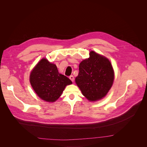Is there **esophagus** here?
I'll return each instance as SVG.
<instances>
[{
    "instance_id": "obj_1",
    "label": "esophagus",
    "mask_w": 147,
    "mask_h": 147,
    "mask_svg": "<svg viewBox=\"0 0 147 147\" xmlns=\"http://www.w3.org/2000/svg\"><path fill=\"white\" fill-rule=\"evenodd\" d=\"M69 78H70V79L71 80V81L72 82H73L74 81V76H70V77H69Z\"/></svg>"
}]
</instances>
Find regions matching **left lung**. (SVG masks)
<instances>
[{"instance_id": "8db88e82", "label": "left lung", "mask_w": 147, "mask_h": 147, "mask_svg": "<svg viewBox=\"0 0 147 147\" xmlns=\"http://www.w3.org/2000/svg\"><path fill=\"white\" fill-rule=\"evenodd\" d=\"M113 80L114 71L109 60L91 51L90 57L80 63L76 82L84 96L95 101L107 95Z\"/></svg>"}]
</instances>
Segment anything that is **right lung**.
<instances>
[{"instance_id": "right-lung-1", "label": "right lung", "mask_w": 147, "mask_h": 147, "mask_svg": "<svg viewBox=\"0 0 147 147\" xmlns=\"http://www.w3.org/2000/svg\"><path fill=\"white\" fill-rule=\"evenodd\" d=\"M34 90L40 98L47 102L56 100L66 86L72 84L66 76L60 74L56 66L42 59L32 70L30 77Z\"/></svg>"}]
</instances>
